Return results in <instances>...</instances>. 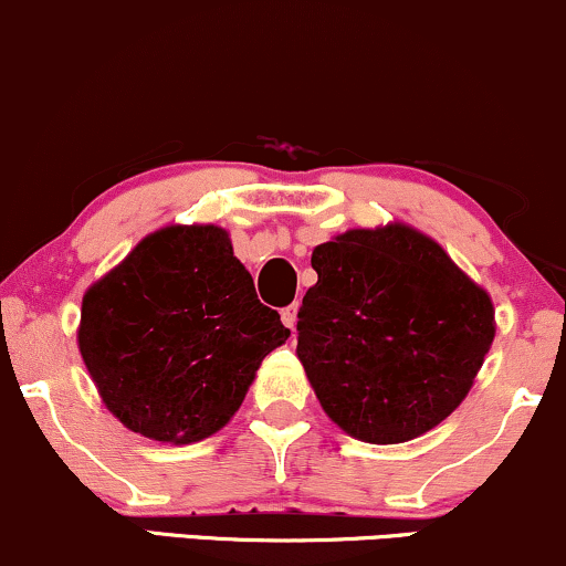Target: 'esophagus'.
Returning a JSON list of instances; mask_svg holds the SVG:
<instances>
[{"instance_id": "esophagus-1", "label": "esophagus", "mask_w": 566, "mask_h": 566, "mask_svg": "<svg viewBox=\"0 0 566 566\" xmlns=\"http://www.w3.org/2000/svg\"><path fill=\"white\" fill-rule=\"evenodd\" d=\"M296 312H298V304H289V306H283V310H281L283 325L291 327V331L296 327Z\"/></svg>"}]
</instances>
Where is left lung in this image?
Instances as JSON below:
<instances>
[{
  "mask_svg": "<svg viewBox=\"0 0 566 566\" xmlns=\"http://www.w3.org/2000/svg\"><path fill=\"white\" fill-rule=\"evenodd\" d=\"M312 268L296 354L327 417L367 443L443 422L496 336L491 296L407 226L348 230L312 251Z\"/></svg>",
  "mask_w": 566,
  "mask_h": 566,
  "instance_id": "left-lung-1",
  "label": "left lung"
}]
</instances>
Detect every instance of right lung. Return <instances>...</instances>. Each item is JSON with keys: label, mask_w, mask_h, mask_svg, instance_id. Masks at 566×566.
<instances>
[{"label": "right lung", "mask_w": 566, "mask_h": 566, "mask_svg": "<svg viewBox=\"0 0 566 566\" xmlns=\"http://www.w3.org/2000/svg\"><path fill=\"white\" fill-rule=\"evenodd\" d=\"M291 331L218 226L146 235L83 296L78 346L102 401L163 443L218 432Z\"/></svg>", "instance_id": "obj_1"}]
</instances>
